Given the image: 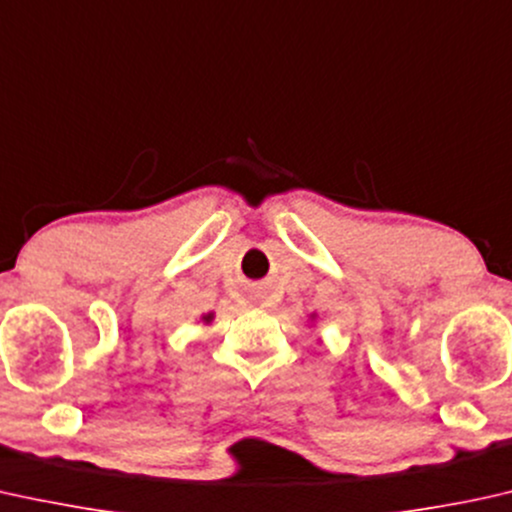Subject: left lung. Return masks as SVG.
<instances>
[{
	"label": "left lung",
	"mask_w": 512,
	"mask_h": 512,
	"mask_svg": "<svg viewBox=\"0 0 512 512\" xmlns=\"http://www.w3.org/2000/svg\"><path fill=\"white\" fill-rule=\"evenodd\" d=\"M309 318H311V321H314V318H316V314H311V316H309Z\"/></svg>",
	"instance_id": "left-lung-1"
}]
</instances>
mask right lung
Returning a JSON list of instances; mask_svg holds the SVG:
<instances>
[{"mask_svg":"<svg viewBox=\"0 0 512 512\" xmlns=\"http://www.w3.org/2000/svg\"><path fill=\"white\" fill-rule=\"evenodd\" d=\"M212 318H214V314H205L203 321H205V323H212Z\"/></svg>","mask_w":512,"mask_h":512,"instance_id":"obj_1","label":"right lung"}]
</instances>
